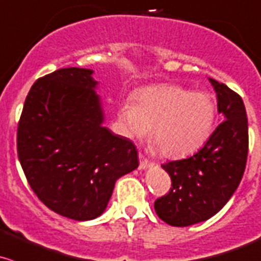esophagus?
Returning a JSON list of instances; mask_svg holds the SVG:
<instances>
[{
	"label": "esophagus",
	"instance_id": "obj_1",
	"mask_svg": "<svg viewBox=\"0 0 261 261\" xmlns=\"http://www.w3.org/2000/svg\"><path fill=\"white\" fill-rule=\"evenodd\" d=\"M139 159H140V163H139V168L140 169H145V168H148V167L153 166V163H151L149 159H146L141 153L139 154Z\"/></svg>",
	"mask_w": 261,
	"mask_h": 261
}]
</instances>
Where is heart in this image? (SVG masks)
<instances>
[{
	"label": "heart",
	"instance_id": "1",
	"mask_svg": "<svg viewBox=\"0 0 261 261\" xmlns=\"http://www.w3.org/2000/svg\"><path fill=\"white\" fill-rule=\"evenodd\" d=\"M216 116L211 95L174 84L145 88L120 110L126 135L144 138L151 127V141L167 158H182L200 149L213 133Z\"/></svg>",
	"mask_w": 261,
	"mask_h": 261
}]
</instances>
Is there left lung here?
<instances>
[{
	"label": "left lung",
	"instance_id": "left-lung-1",
	"mask_svg": "<svg viewBox=\"0 0 261 261\" xmlns=\"http://www.w3.org/2000/svg\"><path fill=\"white\" fill-rule=\"evenodd\" d=\"M209 80L224 121L194 155L162 164L172 186L156 199L154 209L174 227L191 226L218 213L239 187L246 167L249 127L244 100L227 85Z\"/></svg>",
	"mask_w": 261,
	"mask_h": 261
}]
</instances>
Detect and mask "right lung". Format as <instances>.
Masks as SVG:
<instances>
[{"label":"right lung","instance_id":"obj_1","mask_svg":"<svg viewBox=\"0 0 261 261\" xmlns=\"http://www.w3.org/2000/svg\"><path fill=\"white\" fill-rule=\"evenodd\" d=\"M93 71L67 67L30 88L17 125V156L38 199L75 221L105 212L118 177L138 168V149L103 127Z\"/></svg>","mask_w":261,"mask_h":261}]
</instances>
